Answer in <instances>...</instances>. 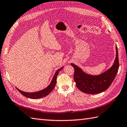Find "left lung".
Segmentation results:
<instances>
[{
  "mask_svg": "<svg viewBox=\"0 0 127 127\" xmlns=\"http://www.w3.org/2000/svg\"><path fill=\"white\" fill-rule=\"evenodd\" d=\"M74 67L73 78L76 86L82 92L89 94H99L105 91L115 78L119 67L118 50L116 45V58L110 68L98 75L88 74L76 65L71 63Z\"/></svg>",
  "mask_w": 127,
  "mask_h": 127,
  "instance_id": "1",
  "label": "left lung"
}]
</instances>
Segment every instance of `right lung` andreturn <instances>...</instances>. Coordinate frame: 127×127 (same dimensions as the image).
I'll return each instance as SVG.
<instances>
[{
	"mask_svg": "<svg viewBox=\"0 0 127 127\" xmlns=\"http://www.w3.org/2000/svg\"><path fill=\"white\" fill-rule=\"evenodd\" d=\"M63 68V66H62L61 68L58 69L56 71V72H55L54 77L52 78L51 83H50L48 86L46 88H45V89H44L42 90L37 91V92H33V93H27V92H25V91H23L22 90H20L19 89H18L17 88H16V89L18 90L20 92V93H21L23 96H24L29 98L38 99V98H42V97L46 96L51 92L53 89H54V88L55 87V85L56 84V79H57V76L58 75V73L61 70H62Z\"/></svg>",
	"mask_w": 127,
	"mask_h": 127,
	"instance_id": "obj_1",
	"label": "right lung"
}]
</instances>
